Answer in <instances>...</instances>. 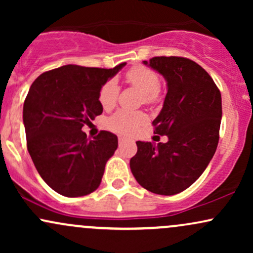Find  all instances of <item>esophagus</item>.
Wrapping results in <instances>:
<instances>
[{
	"instance_id": "1",
	"label": "esophagus",
	"mask_w": 253,
	"mask_h": 253,
	"mask_svg": "<svg viewBox=\"0 0 253 253\" xmlns=\"http://www.w3.org/2000/svg\"><path fill=\"white\" fill-rule=\"evenodd\" d=\"M127 140H128V138H125V136H123V135L119 136V144H123V143H125V141H127Z\"/></svg>"
}]
</instances>
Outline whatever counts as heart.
<instances>
[{"label": "heart", "mask_w": 253, "mask_h": 253, "mask_svg": "<svg viewBox=\"0 0 253 253\" xmlns=\"http://www.w3.org/2000/svg\"><path fill=\"white\" fill-rule=\"evenodd\" d=\"M126 80L129 84L143 92L145 103H155L159 98V77L155 71L145 66H134L127 71ZM119 94L118 84L114 81H108L101 88L98 101L104 109H110L117 102ZM145 121V114L141 112L119 110L109 119L110 129L119 133L128 134Z\"/></svg>", "instance_id": "obj_1"}]
</instances>
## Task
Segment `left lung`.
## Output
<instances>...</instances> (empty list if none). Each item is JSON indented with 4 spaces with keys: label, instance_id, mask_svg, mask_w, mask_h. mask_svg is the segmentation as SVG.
<instances>
[{
    "label": "left lung",
    "instance_id": "8db88e82",
    "mask_svg": "<svg viewBox=\"0 0 253 253\" xmlns=\"http://www.w3.org/2000/svg\"><path fill=\"white\" fill-rule=\"evenodd\" d=\"M167 81L163 108L152 125L167 143L136 141L129 167L136 182L151 193L175 195L202 175L215 153L221 123V94L208 72L183 57L144 60Z\"/></svg>",
    "mask_w": 253,
    "mask_h": 253
}]
</instances>
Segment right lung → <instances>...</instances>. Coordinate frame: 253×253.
Segmentation results:
<instances>
[{
  "mask_svg": "<svg viewBox=\"0 0 253 253\" xmlns=\"http://www.w3.org/2000/svg\"><path fill=\"white\" fill-rule=\"evenodd\" d=\"M126 63L113 69L64 65L32 83L24 103L27 150L42 178L63 196L96 190L118 136L101 130L88 139L82 130L102 114L100 90Z\"/></svg>",
  "mask_w": 253,
  "mask_h": 253,
  "instance_id": "obj_1",
  "label": "right lung"
}]
</instances>
